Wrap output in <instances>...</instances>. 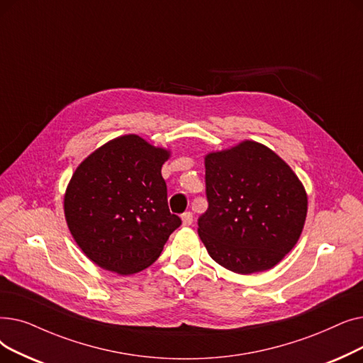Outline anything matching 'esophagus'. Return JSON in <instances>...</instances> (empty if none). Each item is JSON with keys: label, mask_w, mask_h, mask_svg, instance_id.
Instances as JSON below:
<instances>
[{"label": "esophagus", "mask_w": 363, "mask_h": 363, "mask_svg": "<svg viewBox=\"0 0 363 363\" xmlns=\"http://www.w3.org/2000/svg\"><path fill=\"white\" fill-rule=\"evenodd\" d=\"M182 221H183V226H191L192 221H194V214L191 211H186L182 214Z\"/></svg>", "instance_id": "esophagus-1"}]
</instances>
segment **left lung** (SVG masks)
I'll return each mask as SVG.
<instances>
[{
    "label": "left lung",
    "instance_id": "8db88e82",
    "mask_svg": "<svg viewBox=\"0 0 363 363\" xmlns=\"http://www.w3.org/2000/svg\"><path fill=\"white\" fill-rule=\"evenodd\" d=\"M208 208L198 233L214 262L250 274L278 264L297 244L307 195L301 182L269 147L242 142L205 158Z\"/></svg>",
    "mask_w": 363,
    "mask_h": 363
}]
</instances>
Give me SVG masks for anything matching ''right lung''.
I'll return each instance as SVG.
<instances>
[{"label":"right lung","instance_id":"add662e5","mask_svg":"<svg viewBox=\"0 0 363 363\" xmlns=\"http://www.w3.org/2000/svg\"><path fill=\"white\" fill-rule=\"evenodd\" d=\"M168 157L128 134L94 150L74 172L65 216L75 242L97 266L119 274L140 272L182 224L169 213L161 174Z\"/></svg>","mask_w":363,"mask_h":363}]
</instances>
